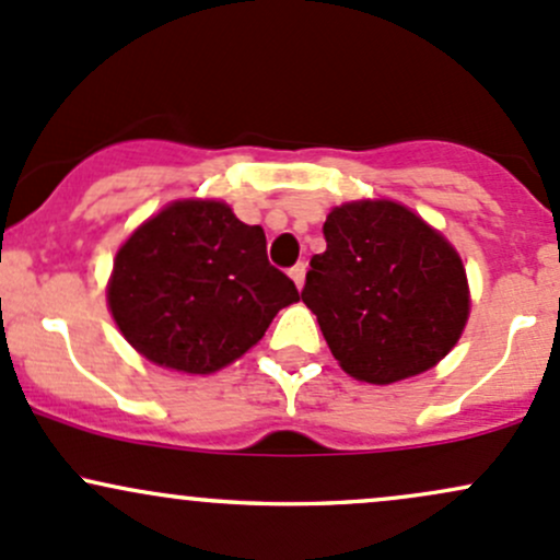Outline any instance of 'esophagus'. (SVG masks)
Segmentation results:
<instances>
[{"mask_svg":"<svg viewBox=\"0 0 560 560\" xmlns=\"http://www.w3.org/2000/svg\"><path fill=\"white\" fill-rule=\"evenodd\" d=\"M290 276H292V281H295V287L300 290V287H303V281H305V262H298L295 268H290Z\"/></svg>","mask_w":560,"mask_h":560,"instance_id":"1","label":"esophagus"}]
</instances>
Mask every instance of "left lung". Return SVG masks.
<instances>
[{"label":"left lung","instance_id":"8db88e82","mask_svg":"<svg viewBox=\"0 0 560 560\" xmlns=\"http://www.w3.org/2000/svg\"><path fill=\"white\" fill-rule=\"evenodd\" d=\"M303 303L329 351L357 381L394 384L434 368L469 316L462 257L394 201H354L327 214Z\"/></svg>","mask_w":560,"mask_h":560}]
</instances>
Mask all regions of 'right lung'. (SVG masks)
Returning <instances> with one entry per match:
<instances>
[{"label": "right lung", "mask_w": 560, "mask_h": 560, "mask_svg": "<svg viewBox=\"0 0 560 560\" xmlns=\"http://www.w3.org/2000/svg\"><path fill=\"white\" fill-rule=\"evenodd\" d=\"M107 300L141 357L206 375L249 351L300 295L268 262L260 225L220 201H176L120 246Z\"/></svg>", "instance_id": "obj_1"}]
</instances>
